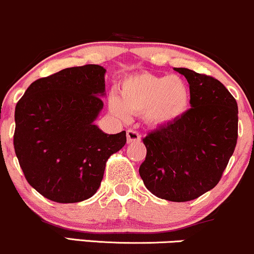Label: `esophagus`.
I'll list each match as a JSON object with an SVG mask.
<instances>
[{
  "instance_id": "1",
  "label": "esophagus",
  "mask_w": 254,
  "mask_h": 254,
  "mask_svg": "<svg viewBox=\"0 0 254 254\" xmlns=\"http://www.w3.org/2000/svg\"><path fill=\"white\" fill-rule=\"evenodd\" d=\"M140 140V134L138 132L133 129H128L127 130V141L128 143H134V141H139Z\"/></svg>"
}]
</instances>
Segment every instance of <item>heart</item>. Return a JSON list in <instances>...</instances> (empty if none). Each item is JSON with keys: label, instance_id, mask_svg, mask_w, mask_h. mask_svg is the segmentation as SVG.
I'll use <instances>...</instances> for the list:
<instances>
[{"label": "heart", "instance_id": "obj_1", "mask_svg": "<svg viewBox=\"0 0 254 254\" xmlns=\"http://www.w3.org/2000/svg\"><path fill=\"white\" fill-rule=\"evenodd\" d=\"M120 94L109 97L111 113L122 120L132 114H144L149 125L163 127L187 114L191 102L190 87L181 76L138 72L127 76L120 86Z\"/></svg>", "mask_w": 254, "mask_h": 254}]
</instances>
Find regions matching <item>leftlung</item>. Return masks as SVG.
Segmentation results:
<instances>
[{
	"label": "left lung",
	"instance_id": "1",
	"mask_svg": "<svg viewBox=\"0 0 254 254\" xmlns=\"http://www.w3.org/2000/svg\"><path fill=\"white\" fill-rule=\"evenodd\" d=\"M191 92V109L143 139L145 161L139 174L150 192L185 202L213 189L236 146L239 110L235 98L211 76L176 67Z\"/></svg>",
	"mask_w": 254,
	"mask_h": 254
}]
</instances>
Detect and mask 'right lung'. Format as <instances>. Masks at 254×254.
I'll return each mask as SVG.
<instances>
[{
  "label": "right lung",
  "instance_id": "add662e5",
  "mask_svg": "<svg viewBox=\"0 0 254 254\" xmlns=\"http://www.w3.org/2000/svg\"><path fill=\"white\" fill-rule=\"evenodd\" d=\"M105 72L94 64L67 67L32 82L15 106V155L29 184L48 200L92 197L106 161L126 144L125 130L108 134L94 124Z\"/></svg>",
  "mask_w": 254,
  "mask_h": 254
}]
</instances>
